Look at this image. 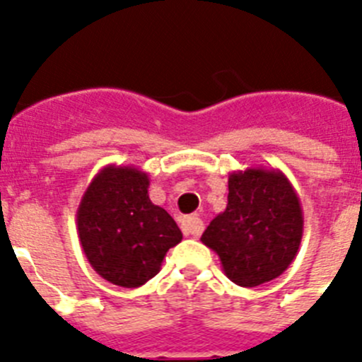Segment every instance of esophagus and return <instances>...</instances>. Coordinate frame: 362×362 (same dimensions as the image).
I'll return each mask as SVG.
<instances>
[{
	"label": "esophagus",
	"instance_id": "esophagus-1",
	"mask_svg": "<svg viewBox=\"0 0 362 362\" xmlns=\"http://www.w3.org/2000/svg\"><path fill=\"white\" fill-rule=\"evenodd\" d=\"M182 230L185 236H200L204 233V221L200 216L193 214V216H185L182 220Z\"/></svg>",
	"mask_w": 362,
	"mask_h": 362
}]
</instances>
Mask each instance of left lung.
Returning a JSON list of instances; mask_svg holds the SVG:
<instances>
[{"label": "left lung", "mask_w": 362, "mask_h": 362, "mask_svg": "<svg viewBox=\"0 0 362 362\" xmlns=\"http://www.w3.org/2000/svg\"><path fill=\"white\" fill-rule=\"evenodd\" d=\"M303 238V209L296 189L279 169L247 168L229 175L223 213L202 234L227 278L258 286L281 276Z\"/></svg>", "instance_id": "1"}]
</instances>
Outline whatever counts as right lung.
Masks as SVG:
<instances>
[{"label":"right lung","instance_id":"add662e5","mask_svg":"<svg viewBox=\"0 0 362 362\" xmlns=\"http://www.w3.org/2000/svg\"><path fill=\"white\" fill-rule=\"evenodd\" d=\"M149 177L135 165L110 164L93 177L77 207V234L97 274L136 288L158 274L182 242L169 213L149 200Z\"/></svg>","mask_w":362,"mask_h":362}]
</instances>
